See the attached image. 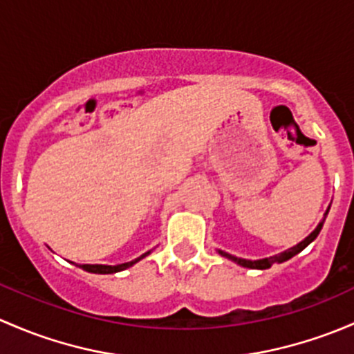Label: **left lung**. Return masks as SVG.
<instances>
[{"instance_id":"1","label":"left lung","mask_w":354,"mask_h":354,"mask_svg":"<svg viewBox=\"0 0 354 354\" xmlns=\"http://www.w3.org/2000/svg\"><path fill=\"white\" fill-rule=\"evenodd\" d=\"M329 209H330V206L327 207L326 213H324V218L319 221V225H317L315 230H313L310 235L305 236V239L301 240L300 243H297V245H293L291 249H288L281 254H276V256H271V257H264V259H256V261H250V259H242V257L232 256V254L225 252V250H216V252L220 254V256L230 259V261L235 262V264L242 266V268H249V269H268V268H271L272 264H281V262H285V261H288V259H291L293 256H297V254H300L301 250H304L305 247L308 245V243H312L313 240L317 239V235H319L320 230H322L324 221H326V216H327V213H329Z\"/></svg>"}]
</instances>
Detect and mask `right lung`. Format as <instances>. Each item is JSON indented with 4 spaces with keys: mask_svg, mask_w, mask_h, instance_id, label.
Returning a JSON list of instances; mask_svg holds the SVG:
<instances>
[{
    "mask_svg": "<svg viewBox=\"0 0 354 354\" xmlns=\"http://www.w3.org/2000/svg\"><path fill=\"white\" fill-rule=\"evenodd\" d=\"M148 254H151V250H148V252H145L143 256L136 257L134 261H129V262H122V264H115V266H107V264H76L78 268H82L83 271H88V272H93V274H114V272H119V271H124V269L131 268V266H134L136 262H140L141 259L147 257ZM75 264V262H73Z\"/></svg>",
    "mask_w": 354,
    "mask_h": 354,
    "instance_id": "obj_1",
    "label": "right lung"
}]
</instances>
